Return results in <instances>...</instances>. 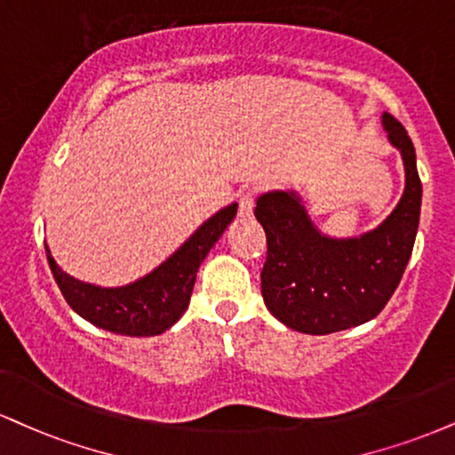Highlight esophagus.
I'll return each instance as SVG.
<instances>
[{
  "label": "esophagus",
  "instance_id": "34e87169",
  "mask_svg": "<svg viewBox=\"0 0 455 455\" xmlns=\"http://www.w3.org/2000/svg\"><path fill=\"white\" fill-rule=\"evenodd\" d=\"M251 212H254V195L243 193L239 196V216L251 218Z\"/></svg>",
  "mask_w": 455,
  "mask_h": 455
}]
</instances>
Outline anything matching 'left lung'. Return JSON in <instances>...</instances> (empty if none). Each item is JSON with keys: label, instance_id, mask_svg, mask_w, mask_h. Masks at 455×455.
Returning <instances> with one entry per match:
<instances>
[{"label": "left lung", "instance_id": "8db88e82", "mask_svg": "<svg viewBox=\"0 0 455 455\" xmlns=\"http://www.w3.org/2000/svg\"><path fill=\"white\" fill-rule=\"evenodd\" d=\"M381 127L403 156L404 190L373 231L347 239L328 237L317 231L294 190H271L256 199L254 216L267 233L262 299L292 331L331 335L373 320L407 269L421 210L415 148L392 114H381Z\"/></svg>", "mask_w": 455, "mask_h": 455}]
</instances>
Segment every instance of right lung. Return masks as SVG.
<instances>
[{
    "label": "right lung",
    "instance_id": "obj_1",
    "mask_svg": "<svg viewBox=\"0 0 455 455\" xmlns=\"http://www.w3.org/2000/svg\"><path fill=\"white\" fill-rule=\"evenodd\" d=\"M237 216V204L201 224L156 269L118 288H101L65 273L46 245L48 265L68 305L92 326L127 337H155L172 328L188 307L196 271L207 251Z\"/></svg>",
    "mask_w": 455,
    "mask_h": 455
}]
</instances>
